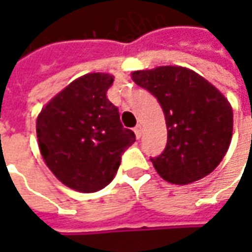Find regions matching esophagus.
Instances as JSON below:
<instances>
[{
	"instance_id": "1",
	"label": "esophagus",
	"mask_w": 252,
	"mask_h": 252,
	"mask_svg": "<svg viewBox=\"0 0 252 252\" xmlns=\"http://www.w3.org/2000/svg\"><path fill=\"white\" fill-rule=\"evenodd\" d=\"M134 132H135V135H136V138L139 139V138H141V135H142V126H135Z\"/></svg>"
}]
</instances>
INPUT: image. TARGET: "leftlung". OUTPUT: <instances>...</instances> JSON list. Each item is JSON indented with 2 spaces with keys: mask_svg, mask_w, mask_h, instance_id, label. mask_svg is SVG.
Here are the masks:
<instances>
[{
  "mask_svg": "<svg viewBox=\"0 0 252 252\" xmlns=\"http://www.w3.org/2000/svg\"><path fill=\"white\" fill-rule=\"evenodd\" d=\"M132 81L153 94L164 113L167 143L159 156L151 158L159 176L183 186L212 173L233 132V110L224 96L183 66L136 71Z\"/></svg>",
  "mask_w": 252,
  "mask_h": 252,
  "instance_id": "1",
  "label": "left lung"
}]
</instances>
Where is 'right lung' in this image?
Here are the masks:
<instances>
[{"label": "right lung", "mask_w": 252, "mask_h": 252, "mask_svg": "<svg viewBox=\"0 0 252 252\" xmlns=\"http://www.w3.org/2000/svg\"><path fill=\"white\" fill-rule=\"evenodd\" d=\"M114 78L88 74L50 100L37 117L41 156L63 184L94 192L111 183L135 134L107 99Z\"/></svg>", "instance_id": "add662e5"}]
</instances>
